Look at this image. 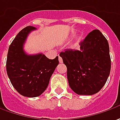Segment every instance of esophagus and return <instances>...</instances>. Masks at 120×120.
<instances>
[{
  "label": "esophagus",
  "instance_id": "obj_1",
  "mask_svg": "<svg viewBox=\"0 0 120 120\" xmlns=\"http://www.w3.org/2000/svg\"><path fill=\"white\" fill-rule=\"evenodd\" d=\"M58 60H59V62H60V63H62V62H63L62 58L60 56H59V57H58Z\"/></svg>",
  "mask_w": 120,
  "mask_h": 120
}]
</instances>
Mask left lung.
Wrapping results in <instances>:
<instances>
[{
    "label": "left lung",
    "mask_w": 120,
    "mask_h": 120,
    "mask_svg": "<svg viewBox=\"0 0 120 120\" xmlns=\"http://www.w3.org/2000/svg\"><path fill=\"white\" fill-rule=\"evenodd\" d=\"M79 45L80 50L67 49L60 56L66 66L71 89L78 95H92L103 88L110 73L109 44L101 32L95 29Z\"/></svg>",
    "instance_id": "obj_1"
}]
</instances>
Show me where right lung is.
Listing matches in <instances>:
<instances>
[{
	"label": "right lung",
	"mask_w": 120,
	"mask_h": 120,
	"mask_svg": "<svg viewBox=\"0 0 120 120\" xmlns=\"http://www.w3.org/2000/svg\"><path fill=\"white\" fill-rule=\"evenodd\" d=\"M35 29L28 26L17 35L8 48L6 64L13 87L19 94L27 97H36L44 92L59 63L58 56L50 60L43 54L29 55L25 52L26 39Z\"/></svg>",
	"instance_id": "right-lung-1"
}]
</instances>
